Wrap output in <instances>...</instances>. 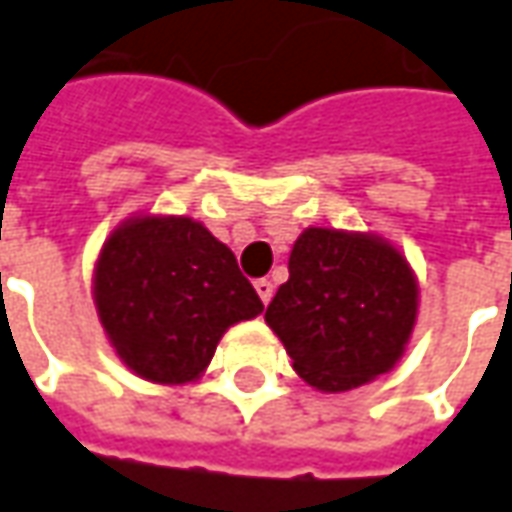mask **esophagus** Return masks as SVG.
<instances>
[{
	"label": "esophagus",
	"mask_w": 512,
	"mask_h": 512,
	"mask_svg": "<svg viewBox=\"0 0 512 512\" xmlns=\"http://www.w3.org/2000/svg\"><path fill=\"white\" fill-rule=\"evenodd\" d=\"M255 291H257V297L263 300V305H269L271 297H274V285H271V280H266V277H263V280H257Z\"/></svg>",
	"instance_id": "34e87169"
}]
</instances>
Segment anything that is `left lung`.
<instances>
[{"mask_svg": "<svg viewBox=\"0 0 512 512\" xmlns=\"http://www.w3.org/2000/svg\"><path fill=\"white\" fill-rule=\"evenodd\" d=\"M415 316V274L398 249L322 227L297 238L288 280L266 308L294 370L322 392H347L389 373Z\"/></svg>", "mask_w": 512, "mask_h": 512, "instance_id": "obj_1", "label": "left lung"}]
</instances>
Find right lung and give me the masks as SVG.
Instances as JSON below:
<instances>
[{
	"instance_id": "obj_1",
	"label": "right lung",
	"mask_w": 512,
	"mask_h": 512,
	"mask_svg": "<svg viewBox=\"0 0 512 512\" xmlns=\"http://www.w3.org/2000/svg\"><path fill=\"white\" fill-rule=\"evenodd\" d=\"M95 305L128 370L187 384L207 370L224 330L263 311L229 246L193 218H131L103 243Z\"/></svg>"
}]
</instances>
